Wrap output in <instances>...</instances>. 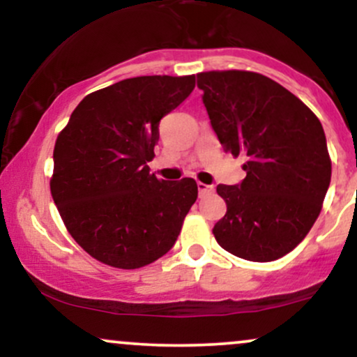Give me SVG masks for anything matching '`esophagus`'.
I'll return each mask as SVG.
<instances>
[{
    "mask_svg": "<svg viewBox=\"0 0 357 357\" xmlns=\"http://www.w3.org/2000/svg\"><path fill=\"white\" fill-rule=\"evenodd\" d=\"M198 191H199V196H208V195H213L215 188L208 186V184L204 183H198Z\"/></svg>",
    "mask_w": 357,
    "mask_h": 357,
    "instance_id": "34e87169",
    "label": "esophagus"
}]
</instances>
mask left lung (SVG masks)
I'll use <instances>...</instances> for the list:
<instances>
[{"mask_svg":"<svg viewBox=\"0 0 357 357\" xmlns=\"http://www.w3.org/2000/svg\"><path fill=\"white\" fill-rule=\"evenodd\" d=\"M225 153L243 154L240 186L218 184L227 215L213 228L221 248L252 261L287 255L305 238L331 183V155L317 116L257 72L196 75Z\"/></svg>","mask_w":357,"mask_h":357,"instance_id":"8db88e82","label":"left lung"}]
</instances>
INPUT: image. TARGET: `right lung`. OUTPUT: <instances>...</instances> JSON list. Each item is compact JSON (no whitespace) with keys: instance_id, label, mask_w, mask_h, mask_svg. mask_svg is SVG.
<instances>
[{"instance_id":"obj_1","label":"right lung","mask_w":357,"mask_h":357,"mask_svg":"<svg viewBox=\"0 0 357 357\" xmlns=\"http://www.w3.org/2000/svg\"><path fill=\"white\" fill-rule=\"evenodd\" d=\"M195 89V75L134 77L89 93L53 149L52 198L90 257L114 268L146 267L173 248L198 198L191 178L149 173L159 121Z\"/></svg>"}]
</instances>
